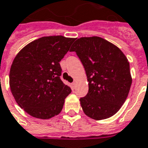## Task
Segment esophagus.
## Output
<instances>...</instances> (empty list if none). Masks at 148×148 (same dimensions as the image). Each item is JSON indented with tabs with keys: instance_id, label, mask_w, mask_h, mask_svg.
Instances as JSON below:
<instances>
[{
	"instance_id": "1",
	"label": "esophagus",
	"mask_w": 148,
	"mask_h": 148,
	"mask_svg": "<svg viewBox=\"0 0 148 148\" xmlns=\"http://www.w3.org/2000/svg\"><path fill=\"white\" fill-rule=\"evenodd\" d=\"M72 87H73V89H75V82L72 83Z\"/></svg>"
}]
</instances>
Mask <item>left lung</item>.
Returning <instances> with one entry per match:
<instances>
[{"label":"left lung","instance_id":"left-lung-1","mask_svg":"<svg viewBox=\"0 0 148 148\" xmlns=\"http://www.w3.org/2000/svg\"><path fill=\"white\" fill-rule=\"evenodd\" d=\"M70 51L80 59L89 82L88 93L79 99L83 112L95 120L112 117L125 101L132 84L127 58L99 36L77 39Z\"/></svg>","mask_w":148,"mask_h":148}]
</instances>
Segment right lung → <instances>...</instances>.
I'll return each instance as SVG.
<instances>
[{
  "label": "right lung",
  "mask_w": 148,
  "mask_h": 148,
  "mask_svg": "<svg viewBox=\"0 0 148 148\" xmlns=\"http://www.w3.org/2000/svg\"><path fill=\"white\" fill-rule=\"evenodd\" d=\"M75 38L44 36L24 47L12 62L9 85L15 101L29 115L48 119L59 114L69 86L60 78L59 62Z\"/></svg>",
  "instance_id": "obj_1"
}]
</instances>
